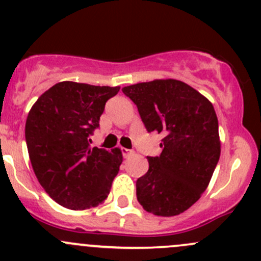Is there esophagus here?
<instances>
[{"mask_svg": "<svg viewBox=\"0 0 261 261\" xmlns=\"http://www.w3.org/2000/svg\"><path fill=\"white\" fill-rule=\"evenodd\" d=\"M121 152H122V156H123V158H125V159L130 158L131 155H134V153H135V151H134V150L125 149V147H122V149H121Z\"/></svg>", "mask_w": 261, "mask_h": 261, "instance_id": "obj_1", "label": "esophagus"}]
</instances>
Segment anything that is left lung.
Returning <instances> with one entry per match:
<instances>
[{
  "label": "left lung",
  "instance_id": "1",
  "mask_svg": "<svg viewBox=\"0 0 261 261\" xmlns=\"http://www.w3.org/2000/svg\"><path fill=\"white\" fill-rule=\"evenodd\" d=\"M122 92L138 106L147 133L165 136L160 156H147L149 170L136 181L138 201L153 215H179L206 190L220 158L214 106L171 79L131 85Z\"/></svg>",
  "mask_w": 261,
  "mask_h": 261
}]
</instances>
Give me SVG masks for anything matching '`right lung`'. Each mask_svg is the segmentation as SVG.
Segmentation results:
<instances>
[{
  "mask_svg": "<svg viewBox=\"0 0 261 261\" xmlns=\"http://www.w3.org/2000/svg\"><path fill=\"white\" fill-rule=\"evenodd\" d=\"M120 87L59 82L30 110L24 127L32 169L46 193L71 210L106 199L122 163L120 149L91 147L109 98Z\"/></svg>",
  "mask_w": 261,
  "mask_h": 261,
  "instance_id": "add662e5",
  "label": "right lung"
}]
</instances>
